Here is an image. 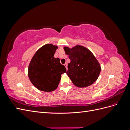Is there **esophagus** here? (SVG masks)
I'll return each mask as SVG.
<instances>
[{"mask_svg": "<svg viewBox=\"0 0 130 130\" xmlns=\"http://www.w3.org/2000/svg\"><path fill=\"white\" fill-rule=\"evenodd\" d=\"M64 66L66 68V69H67V70H68V68H67V66H68V64H67V63H65V64H64Z\"/></svg>", "mask_w": 130, "mask_h": 130, "instance_id": "obj_1", "label": "esophagus"}]
</instances>
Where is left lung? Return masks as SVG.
I'll return each instance as SVG.
<instances>
[{"instance_id":"left-lung-1","label":"left lung","mask_w":130,"mask_h":130,"mask_svg":"<svg viewBox=\"0 0 130 130\" xmlns=\"http://www.w3.org/2000/svg\"><path fill=\"white\" fill-rule=\"evenodd\" d=\"M64 50L70 60L66 73L73 84L80 88L94 84L99 76L101 67L93 53L85 46L78 45L72 48L64 46Z\"/></svg>"}]
</instances>
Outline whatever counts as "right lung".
<instances>
[{"label": "right lung", "mask_w": 130, "mask_h": 130, "mask_svg": "<svg viewBox=\"0 0 130 130\" xmlns=\"http://www.w3.org/2000/svg\"><path fill=\"white\" fill-rule=\"evenodd\" d=\"M58 46L47 44L39 49L30 61L28 76L31 83L38 90L52 92L58 86L61 74L66 68L60 63L58 58L54 55Z\"/></svg>", "instance_id": "right-lung-1"}]
</instances>
